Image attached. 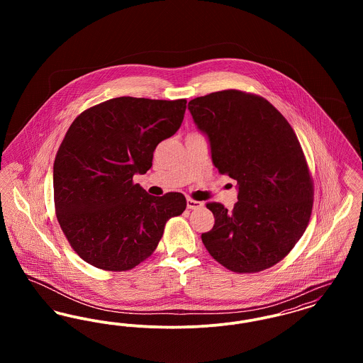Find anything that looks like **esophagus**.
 Wrapping results in <instances>:
<instances>
[{"mask_svg": "<svg viewBox=\"0 0 363 363\" xmlns=\"http://www.w3.org/2000/svg\"><path fill=\"white\" fill-rule=\"evenodd\" d=\"M186 206H188L189 209H199V208L204 207V203L193 200V199H188L186 200Z\"/></svg>", "mask_w": 363, "mask_h": 363, "instance_id": "1", "label": "esophagus"}]
</instances>
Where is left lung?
I'll return each mask as SVG.
<instances>
[{
    "label": "left lung",
    "mask_w": 363,
    "mask_h": 363,
    "mask_svg": "<svg viewBox=\"0 0 363 363\" xmlns=\"http://www.w3.org/2000/svg\"><path fill=\"white\" fill-rule=\"evenodd\" d=\"M188 108L219 174L238 184L233 211L208 203L215 225L201 234L204 246L237 274L274 267L303 235L313 208V179L291 125L267 99L238 89L194 98Z\"/></svg>",
    "instance_id": "left-lung-1"
}]
</instances>
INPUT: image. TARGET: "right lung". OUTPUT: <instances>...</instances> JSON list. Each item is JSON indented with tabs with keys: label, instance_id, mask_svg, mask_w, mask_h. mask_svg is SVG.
<instances>
[{
	"label": "right lung",
	"instance_id": "right-lung-1",
	"mask_svg": "<svg viewBox=\"0 0 363 363\" xmlns=\"http://www.w3.org/2000/svg\"><path fill=\"white\" fill-rule=\"evenodd\" d=\"M186 99L121 96L84 110L54 160L57 220L72 249L104 271H129L148 259L164 225L186 208L182 193L148 194L135 174L152 166L156 145L184 121Z\"/></svg>",
	"mask_w": 363,
	"mask_h": 363
}]
</instances>
